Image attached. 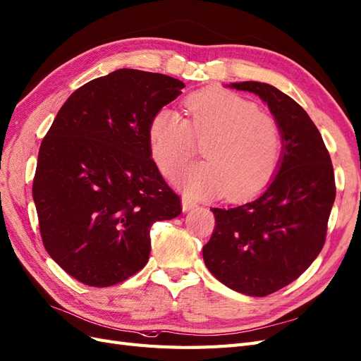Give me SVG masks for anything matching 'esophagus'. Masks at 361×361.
I'll return each mask as SVG.
<instances>
[{"mask_svg": "<svg viewBox=\"0 0 361 361\" xmlns=\"http://www.w3.org/2000/svg\"><path fill=\"white\" fill-rule=\"evenodd\" d=\"M194 207H197V203H195L192 199L187 197V195H183L182 197V209L183 211H191Z\"/></svg>", "mask_w": 361, "mask_h": 361, "instance_id": "esophagus-1", "label": "esophagus"}]
</instances>
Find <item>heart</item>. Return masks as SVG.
I'll use <instances>...</instances> for the list:
<instances>
[{
	"label": "heart",
	"instance_id": "obj_1",
	"mask_svg": "<svg viewBox=\"0 0 361 361\" xmlns=\"http://www.w3.org/2000/svg\"><path fill=\"white\" fill-rule=\"evenodd\" d=\"M185 114L162 108L150 120V154L164 176H173L204 141L206 161L183 170L180 187L195 195L220 194L241 199L259 191L276 173L281 137L276 120L231 90L204 89L183 101Z\"/></svg>",
	"mask_w": 361,
	"mask_h": 361
}]
</instances>
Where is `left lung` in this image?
<instances>
[{"mask_svg":"<svg viewBox=\"0 0 361 361\" xmlns=\"http://www.w3.org/2000/svg\"><path fill=\"white\" fill-rule=\"evenodd\" d=\"M231 87L268 105L280 129L281 158L264 194L212 207L215 228L203 260L227 288L267 297L297 280L321 253L336 199L334 171L318 128L292 97L257 81Z\"/></svg>","mask_w":361,"mask_h":361,"instance_id":"1","label":"left lung"}]
</instances>
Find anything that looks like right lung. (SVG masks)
<instances>
[{"label": "right lung", "mask_w": 361, "mask_h": 361, "mask_svg": "<svg viewBox=\"0 0 361 361\" xmlns=\"http://www.w3.org/2000/svg\"><path fill=\"white\" fill-rule=\"evenodd\" d=\"M185 84L118 69L63 104L42 140L32 199L43 245L69 276L106 288L143 268L150 227L180 212L152 159L149 125Z\"/></svg>", "instance_id": "1"}]
</instances>
